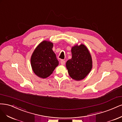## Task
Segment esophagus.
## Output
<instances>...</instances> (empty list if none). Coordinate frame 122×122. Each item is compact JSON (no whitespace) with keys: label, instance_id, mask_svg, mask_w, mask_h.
<instances>
[{"label":"esophagus","instance_id":"1","mask_svg":"<svg viewBox=\"0 0 122 122\" xmlns=\"http://www.w3.org/2000/svg\"><path fill=\"white\" fill-rule=\"evenodd\" d=\"M60 63H61V64L62 65H65V61L64 60H61V61H60Z\"/></svg>","mask_w":122,"mask_h":122}]
</instances>
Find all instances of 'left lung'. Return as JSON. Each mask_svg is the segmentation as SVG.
I'll return each mask as SVG.
<instances>
[{"label": "left lung", "mask_w": 122, "mask_h": 122, "mask_svg": "<svg viewBox=\"0 0 122 122\" xmlns=\"http://www.w3.org/2000/svg\"><path fill=\"white\" fill-rule=\"evenodd\" d=\"M72 58L66 62L69 75L76 81L81 80L87 76L92 67L91 55L84 45L76 46L71 49Z\"/></svg>", "instance_id": "1"}]
</instances>
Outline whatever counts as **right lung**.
<instances>
[{
	"mask_svg": "<svg viewBox=\"0 0 122 122\" xmlns=\"http://www.w3.org/2000/svg\"><path fill=\"white\" fill-rule=\"evenodd\" d=\"M53 46L52 42L43 41L35 49L31 56L33 71L41 78L50 76L59 64L56 54L52 50Z\"/></svg>",
	"mask_w": 122,
	"mask_h": 122,
	"instance_id": "add662e5",
	"label": "right lung"
}]
</instances>
